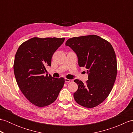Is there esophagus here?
<instances>
[{"instance_id":"obj_1","label":"esophagus","mask_w":133,"mask_h":133,"mask_svg":"<svg viewBox=\"0 0 133 133\" xmlns=\"http://www.w3.org/2000/svg\"><path fill=\"white\" fill-rule=\"evenodd\" d=\"M64 81H65V82H66V83H70V82H72V80H71V79H69L65 78Z\"/></svg>"}]
</instances>
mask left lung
<instances>
[{
  "label": "left lung",
  "instance_id": "obj_1",
  "mask_svg": "<svg viewBox=\"0 0 133 133\" xmlns=\"http://www.w3.org/2000/svg\"><path fill=\"white\" fill-rule=\"evenodd\" d=\"M77 54L78 64L87 69L88 79L74 80L78 88L75 101L87 108L102 103L114 86L117 73V58L113 47L100 36L91 35L70 38L66 42Z\"/></svg>",
  "mask_w": 133,
  "mask_h": 133
}]
</instances>
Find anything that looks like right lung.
<instances>
[{
  "label": "right lung",
  "mask_w": 133,
  "mask_h": 133,
  "mask_svg": "<svg viewBox=\"0 0 133 133\" xmlns=\"http://www.w3.org/2000/svg\"><path fill=\"white\" fill-rule=\"evenodd\" d=\"M64 38H32L18 48L14 63V74L22 92L31 103L44 107L54 102L63 87L64 79L48 77L46 66Z\"/></svg>",
  "instance_id": "1"
}]
</instances>
